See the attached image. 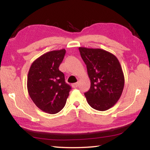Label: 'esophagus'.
Listing matches in <instances>:
<instances>
[{
    "instance_id": "1",
    "label": "esophagus",
    "mask_w": 150,
    "mask_h": 150,
    "mask_svg": "<svg viewBox=\"0 0 150 150\" xmlns=\"http://www.w3.org/2000/svg\"><path fill=\"white\" fill-rule=\"evenodd\" d=\"M79 86V83H73L72 84V87L73 88H77Z\"/></svg>"
}]
</instances>
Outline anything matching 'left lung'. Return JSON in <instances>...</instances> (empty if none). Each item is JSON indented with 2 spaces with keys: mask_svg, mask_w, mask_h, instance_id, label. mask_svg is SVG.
<instances>
[{
  "mask_svg": "<svg viewBox=\"0 0 150 150\" xmlns=\"http://www.w3.org/2000/svg\"><path fill=\"white\" fill-rule=\"evenodd\" d=\"M81 56L87 65L91 87L85 93L91 107L100 111L110 108L119 100L124 86V77L115 55L101 49L80 47Z\"/></svg>",
  "mask_w": 150,
  "mask_h": 150,
  "instance_id": "obj_1",
  "label": "left lung"
}]
</instances>
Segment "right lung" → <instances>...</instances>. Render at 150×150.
Here are the masks:
<instances>
[{
    "label": "right lung",
    "mask_w": 150,
    "mask_h": 150,
    "mask_svg": "<svg viewBox=\"0 0 150 150\" xmlns=\"http://www.w3.org/2000/svg\"><path fill=\"white\" fill-rule=\"evenodd\" d=\"M65 52L63 49L41 55L32 63L28 75L30 98L40 110L51 115L62 110L71 89L65 83L63 73L59 70Z\"/></svg>",
    "instance_id": "obj_1"
}]
</instances>
